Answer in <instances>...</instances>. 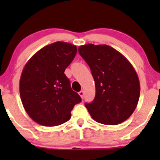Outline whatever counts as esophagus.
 Listing matches in <instances>:
<instances>
[{
	"instance_id": "1",
	"label": "esophagus",
	"mask_w": 160,
	"mask_h": 160,
	"mask_svg": "<svg viewBox=\"0 0 160 160\" xmlns=\"http://www.w3.org/2000/svg\"><path fill=\"white\" fill-rule=\"evenodd\" d=\"M79 95H80V96L82 98H83V96H84V92L81 90L80 92H79Z\"/></svg>"
}]
</instances>
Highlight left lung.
<instances>
[{
  "label": "left lung",
  "instance_id": "1",
  "mask_svg": "<svg viewBox=\"0 0 160 160\" xmlns=\"http://www.w3.org/2000/svg\"><path fill=\"white\" fill-rule=\"evenodd\" d=\"M78 51L91 70L95 96L85 104L92 118L104 125H117L130 117L140 96L136 71L127 58L108 45L80 46Z\"/></svg>",
  "mask_w": 160,
  "mask_h": 160
}]
</instances>
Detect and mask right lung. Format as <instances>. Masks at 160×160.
<instances>
[{
    "mask_svg": "<svg viewBox=\"0 0 160 160\" xmlns=\"http://www.w3.org/2000/svg\"><path fill=\"white\" fill-rule=\"evenodd\" d=\"M77 47L58 41L33 56L22 72L19 92L22 103L37 123L56 126L71 119V111L81 102L64 74L77 54Z\"/></svg>",
    "mask_w": 160,
    "mask_h": 160,
    "instance_id": "obj_1",
    "label": "right lung"
}]
</instances>
